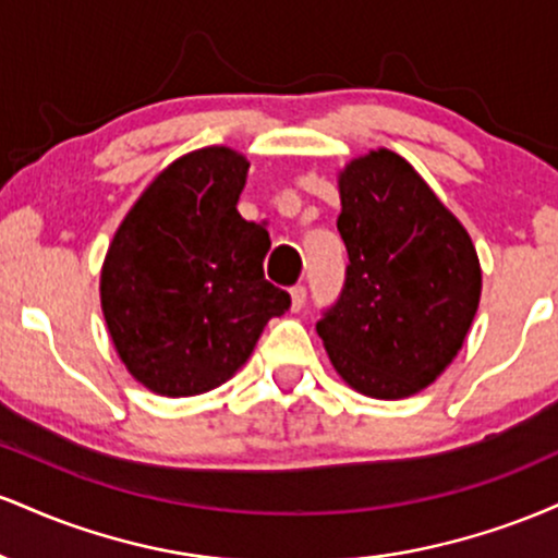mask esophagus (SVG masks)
I'll return each instance as SVG.
<instances>
[{
    "label": "esophagus",
    "instance_id": "1",
    "mask_svg": "<svg viewBox=\"0 0 558 558\" xmlns=\"http://www.w3.org/2000/svg\"><path fill=\"white\" fill-rule=\"evenodd\" d=\"M304 301H306V288L304 286H293L291 288V310L299 312L301 306H304Z\"/></svg>",
    "mask_w": 558,
    "mask_h": 558
}]
</instances>
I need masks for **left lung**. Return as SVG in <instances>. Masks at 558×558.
<instances>
[{"instance_id":"left-lung-1","label":"left lung","mask_w":558,"mask_h":558,"mask_svg":"<svg viewBox=\"0 0 558 558\" xmlns=\"http://www.w3.org/2000/svg\"><path fill=\"white\" fill-rule=\"evenodd\" d=\"M338 189L349 267L317 332L351 388L407 399L462 349L483 288L477 252L462 222L396 151L351 159Z\"/></svg>"}]
</instances>
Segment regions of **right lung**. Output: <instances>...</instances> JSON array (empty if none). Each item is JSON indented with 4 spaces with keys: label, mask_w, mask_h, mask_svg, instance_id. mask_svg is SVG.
<instances>
[{
    "label": "right lung",
    "mask_w": 558,
    "mask_h": 558,
    "mask_svg": "<svg viewBox=\"0 0 558 558\" xmlns=\"http://www.w3.org/2000/svg\"><path fill=\"white\" fill-rule=\"evenodd\" d=\"M246 170L228 146L175 159L110 243L99 283L107 330L128 373L159 396L222 386L291 306L262 270L267 228L235 209Z\"/></svg>",
    "instance_id": "1"
}]
</instances>
